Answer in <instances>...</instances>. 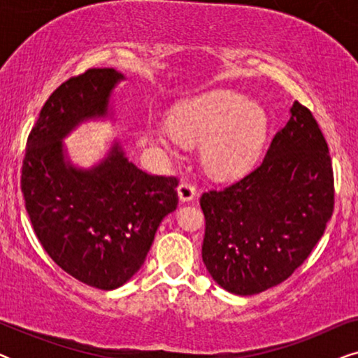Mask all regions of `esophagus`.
Wrapping results in <instances>:
<instances>
[{"mask_svg": "<svg viewBox=\"0 0 358 358\" xmlns=\"http://www.w3.org/2000/svg\"><path fill=\"white\" fill-rule=\"evenodd\" d=\"M178 194H179L180 202H190V200H194L195 197V185H192L190 182L179 184Z\"/></svg>", "mask_w": 358, "mask_h": 358, "instance_id": "esophagus-1", "label": "esophagus"}]
</instances>
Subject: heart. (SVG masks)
<instances>
[{
    "label": "heart",
    "mask_w": 358,
    "mask_h": 358,
    "mask_svg": "<svg viewBox=\"0 0 358 358\" xmlns=\"http://www.w3.org/2000/svg\"><path fill=\"white\" fill-rule=\"evenodd\" d=\"M267 114L262 106L233 91H213L182 102L171 115V129L155 130V138L173 151L179 138L200 141L203 158L218 174H234L246 169L267 135Z\"/></svg>",
    "instance_id": "b5f03b06"
}]
</instances>
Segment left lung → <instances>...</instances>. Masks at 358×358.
Masks as SVG:
<instances>
[{
    "label": "left lung",
    "instance_id": "8db88e82",
    "mask_svg": "<svg viewBox=\"0 0 358 358\" xmlns=\"http://www.w3.org/2000/svg\"><path fill=\"white\" fill-rule=\"evenodd\" d=\"M290 112L256 169L200 197L203 264L220 287L236 295H256L287 280L334 212L324 135L308 107L296 101Z\"/></svg>",
    "mask_w": 358,
    "mask_h": 358
}]
</instances>
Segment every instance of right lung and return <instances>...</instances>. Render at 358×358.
<instances>
[{
	"label": "right lung",
	"instance_id": "1",
	"mask_svg": "<svg viewBox=\"0 0 358 358\" xmlns=\"http://www.w3.org/2000/svg\"><path fill=\"white\" fill-rule=\"evenodd\" d=\"M124 76L90 68L68 78L43 104L29 134L21 189L38 241L66 273L114 290L143 266L161 220L178 207L176 176L136 168L119 145L90 171L65 163L62 138L80 122L107 114Z\"/></svg>",
	"mask_w": 358,
	"mask_h": 358
}]
</instances>
